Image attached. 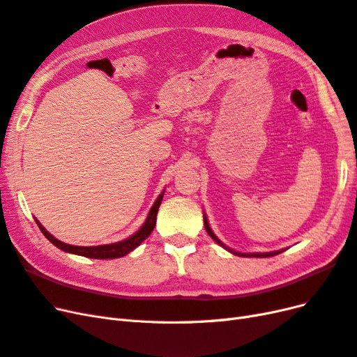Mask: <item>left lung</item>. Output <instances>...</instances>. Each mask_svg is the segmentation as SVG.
I'll use <instances>...</instances> for the list:
<instances>
[{
    "label": "left lung",
    "instance_id": "8db88e82",
    "mask_svg": "<svg viewBox=\"0 0 357 357\" xmlns=\"http://www.w3.org/2000/svg\"><path fill=\"white\" fill-rule=\"evenodd\" d=\"M204 226H205V231L208 232V235L211 236V238L218 243V244H220L222 247H225L219 240H218V236H215L213 232H211V229H210V226H208V222H207V219H205V215H204ZM226 250H229L231 253H234V255H238V256H245V257H268V256H275V255H278V253H282V252H284V250H280V252H271V253H253V255H250V253H238V252H232L231 248H228V247H225Z\"/></svg>",
    "mask_w": 357,
    "mask_h": 357
}]
</instances>
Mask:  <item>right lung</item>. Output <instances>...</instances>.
<instances>
[{
    "label": "right lung",
    "mask_w": 357,
    "mask_h": 357,
    "mask_svg": "<svg viewBox=\"0 0 357 357\" xmlns=\"http://www.w3.org/2000/svg\"><path fill=\"white\" fill-rule=\"evenodd\" d=\"M164 198V193H160L159 198L156 199V202L153 204L152 210H150L149 215H147V220L144 222V225L142 226V229H139L137 234H134L132 236H129L128 240L121 241V243H114V244H107V245H95V247H79V245H70L62 243L59 240H56L55 236H52L43 226L37 222L40 231L43 232V235L46 236V238L53 244L56 245L58 248L63 252H68V253H74V255H80L84 257H92V259H117V257H122L125 255H128L129 252H132L135 247H138L142 244L147 236L152 234L155 225H156V214L159 210V205L160 201Z\"/></svg>",
    "instance_id": "1"
}]
</instances>
